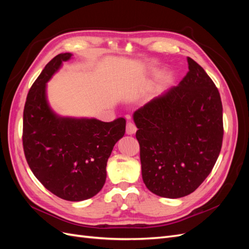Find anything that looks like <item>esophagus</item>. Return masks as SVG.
Returning <instances> with one entry per match:
<instances>
[{
  "label": "esophagus",
  "mask_w": 249,
  "mask_h": 249,
  "mask_svg": "<svg viewBox=\"0 0 249 249\" xmlns=\"http://www.w3.org/2000/svg\"><path fill=\"white\" fill-rule=\"evenodd\" d=\"M137 131V126L133 122H127L126 123V134L132 135L134 133H136Z\"/></svg>",
  "instance_id": "esophagus-1"
}]
</instances>
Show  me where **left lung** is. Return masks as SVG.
I'll return each instance as SVG.
<instances>
[{
	"instance_id": "8db88e82",
	"label": "left lung",
	"mask_w": 249,
	"mask_h": 249,
	"mask_svg": "<svg viewBox=\"0 0 249 249\" xmlns=\"http://www.w3.org/2000/svg\"><path fill=\"white\" fill-rule=\"evenodd\" d=\"M183 80L135 111L142 178L167 198L192 193L212 171L223 139L219 91L202 67L188 57Z\"/></svg>"
}]
</instances>
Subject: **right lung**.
Wrapping results in <instances>:
<instances>
[{
  "instance_id": "add662e5",
  "label": "right lung",
  "mask_w": 249,
  "mask_h": 249,
  "mask_svg": "<svg viewBox=\"0 0 249 249\" xmlns=\"http://www.w3.org/2000/svg\"><path fill=\"white\" fill-rule=\"evenodd\" d=\"M71 57L59 54L30 88L24 109L22 146L30 169L56 196L81 201L94 196L106 182L108 158L125 132V119L60 117L49 106L46 84Z\"/></svg>"
}]
</instances>
